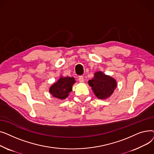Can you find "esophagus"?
Returning a JSON list of instances; mask_svg holds the SVG:
<instances>
[{"instance_id":"34e87169","label":"esophagus","mask_w":154,"mask_h":154,"mask_svg":"<svg viewBox=\"0 0 154 154\" xmlns=\"http://www.w3.org/2000/svg\"><path fill=\"white\" fill-rule=\"evenodd\" d=\"M79 82H80V83H83V82H84V77H83V76H80V77H79Z\"/></svg>"}]
</instances>
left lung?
I'll return each mask as SVG.
<instances>
[{"instance_id": "left-lung-1", "label": "left lung", "mask_w": 154, "mask_h": 154, "mask_svg": "<svg viewBox=\"0 0 154 154\" xmlns=\"http://www.w3.org/2000/svg\"><path fill=\"white\" fill-rule=\"evenodd\" d=\"M95 95L99 99H107L114 93L117 86L116 80L103 74L102 71L95 72L94 77L88 81Z\"/></svg>"}]
</instances>
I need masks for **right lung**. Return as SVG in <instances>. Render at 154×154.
Segmentation results:
<instances>
[{"label":"right lung","mask_w":154,"mask_h":154,"mask_svg":"<svg viewBox=\"0 0 154 154\" xmlns=\"http://www.w3.org/2000/svg\"><path fill=\"white\" fill-rule=\"evenodd\" d=\"M74 77L60 76L59 80L49 88V92L56 99H66L72 91V86L75 83Z\"/></svg>","instance_id":"right-lung-1"}]
</instances>
